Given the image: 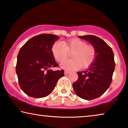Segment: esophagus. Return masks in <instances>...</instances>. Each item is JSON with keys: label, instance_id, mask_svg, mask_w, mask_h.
Returning <instances> with one entry per match:
<instances>
[{"label": "esophagus", "instance_id": "1", "mask_svg": "<svg viewBox=\"0 0 128 128\" xmlns=\"http://www.w3.org/2000/svg\"><path fill=\"white\" fill-rule=\"evenodd\" d=\"M70 72V71H68V70H66V71H64V74H69Z\"/></svg>", "mask_w": 128, "mask_h": 128}]
</instances>
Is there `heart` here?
<instances>
[{"mask_svg":"<svg viewBox=\"0 0 128 128\" xmlns=\"http://www.w3.org/2000/svg\"><path fill=\"white\" fill-rule=\"evenodd\" d=\"M52 53L56 60L62 62L68 57L69 52H73V59L64 61L61 64L62 68L75 70L82 67L88 68L94 62L96 57V50L91 44L80 39H71L62 42H58L52 46Z\"/></svg>","mask_w":128,"mask_h":128,"instance_id":"b5f03b06","label":"heart"}]
</instances>
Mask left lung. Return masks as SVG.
I'll return each instance as SVG.
<instances>
[{
	"label": "left lung",
	"mask_w": 128,
	"mask_h": 128,
	"mask_svg": "<svg viewBox=\"0 0 128 128\" xmlns=\"http://www.w3.org/2000/svg\"><path fill=\"white\" fill-rule=\"evenodd\" d=\"M88 41L96 50V57L85 71L77 72L78 79L72 84L77 96L90 100L100 97L110 87L116 63L112 48L100 38L94 35L79 36Z\"/></svg>",
	"instance_id": "obj_1"
}]
</instances>
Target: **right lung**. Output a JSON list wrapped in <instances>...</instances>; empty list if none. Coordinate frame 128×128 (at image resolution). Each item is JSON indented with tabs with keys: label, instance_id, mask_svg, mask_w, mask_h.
<instances>
[{
	"label": "right lung",
	"instance_id": "1",
	"mask_svg": "<svg viewBox=\"0 0 128 128\" xmlns=\"http://www.w3.org/2000/svg\"><path fill=\"white\" fill-rule=\"evenodd\" d=\"M58 39L53 34H40L30 38L20 50L16 74L20 87L28 96L35 98L48 96L57 80L64 76L63 70L50 69L58 66L52 50Z\"/></svg>",
	"mask_w": 128,
	"mask_h": 128
}]
</instances>
